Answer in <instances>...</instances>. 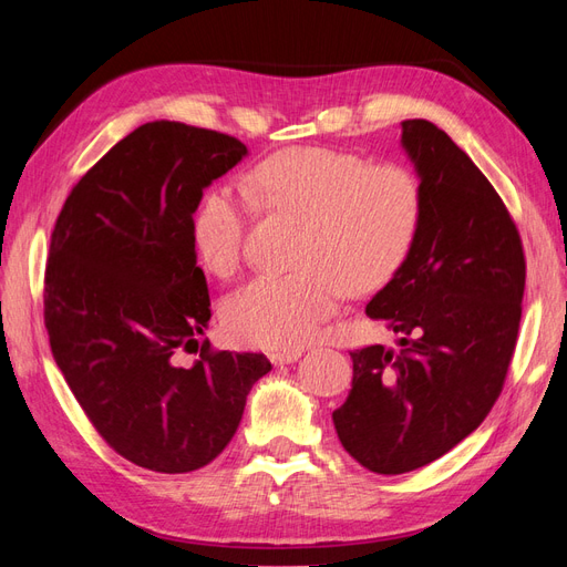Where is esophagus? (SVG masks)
Instances as JSON below:
<instances>
[{
	"label": "esophagus",
	"instance_id": "1",
	"mask_svg": "<svg viewBox=\"0 0 567 567\" xmlns=\"http://www.w3.org/2000/svg\"><path fill=\"white\" fill-rule=\"evenodd\" d=\"M302 354V350H277V352H271L269 354V359H271V364H290V362H296V359Z\"/></svg>",
	"mask_w": 567,
	"mask_h": 567
}]
</instances>
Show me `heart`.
Segmentation results:
<instances>
[{"mask_svg":"<svg viewBox=\"0 0 567 567\" xmlns=\"http://www.w3.org/2000/svg\"><path fill=\"white\" fill-rule=\"evenodd\" d=\"M244 184L215 186L194 217L196 252L217 277L241 265L250 194L307 227L300 271L257 277L225 305L227 329L252 346H305L348 290L369 293L404 265L421 227V182L400 163L300 146L267 158Z\"/></svg>","mask_w":567,"mask_h":567,"instance_id":"heart-1","label":"heart"}]
</instances>
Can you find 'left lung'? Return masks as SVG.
Wrapping results in <instances>:
<instances>
[{"label":"left lung","mask_w":567,"mask_h":567,"mask_svg":"<svg viewBox=\"0 0 567 567\" xmlns=\"http://www.w3.org/2000/svg\"><path fill=\"white\" fill-rule=\"evenodd\" d=\"M423 192L416 241L367 315L398 348L350 352L352 390L333 411L346 452L381 475L416 471L485 421L516 350L525 255L487 177L447 132L404 120Z\"/></svg>","instance_id":"1"}]
</instances>
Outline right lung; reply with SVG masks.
<instances>
[{"instance_id":"add662e5","label":"right lung","mask_w":567,"mask_h":567,"mask_svg":"<svg viewBox=\"0 0 567 567\" xmlns=\"http://www.w3.org/2000/svg\"><path fill=\"white\" fill-rule=\"evenodd\" d=\"M248 156L229 134L153 120L117 142L51 234L44 323L65 383L99 435L136 466L188 473L231 442L250 388L271 371L255 352H210L194 213Z\"/></svg>"}]
</instances>
